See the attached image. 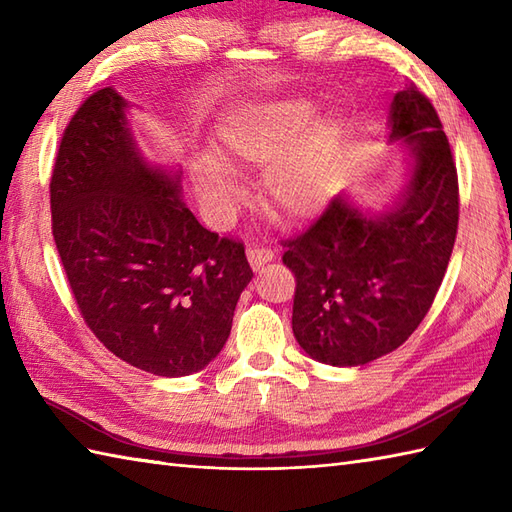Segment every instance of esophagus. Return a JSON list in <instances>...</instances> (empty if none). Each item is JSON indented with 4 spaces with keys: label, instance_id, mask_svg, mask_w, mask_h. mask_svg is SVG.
<instances>
[{
    "label": "esophagus",
    "instance_id": "obj_1",
    "mask_svg": "<svg viewBox=\"0 0 512 512\" xmlns=\"http://www.w3.org/2000/svg\"><path fill=\"white\" fill-rule=\"evenodd\" d=\"M246 257H248L250 266H253V268L257 270V268H262L264 264L273 262V259H275V250L268 248V246H248V248H246Z\"/></svg>",
    "mask_w": 512,
    "mask_h": 512
}]
</instances>
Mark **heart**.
<instances>
[{"mask_svg":"<svg viewBox=\"0 0 512 512\" xmlns=\"http://www.w3.org/2000/svg\"><path fill=\"white\" fill-rule=\"evenodd\" d=\"M217 162H193L191 180L215 215L235 209L242 195L231 169H268L266 198L284 217H306L330 193L343 151V129L330 116L314 121V105L303 99L244 107L217 129Z\"/></svg>","mask_w":512,"mask_h":512,"instance_id":"heart-1","label":"heart"}]
</instances>
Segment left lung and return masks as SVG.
Masks as SVG:
<instances>
[{
    "instance_id": "1",
    "label": "left lung",
    "mask_w": 512,
    "mask_h": 512,
    "mask_svg": "<svg viewBox=\"0 0 512 512\" xmlns=\"http://www.w3.org/2000/svg\"><path fill=\"white\" fill-rule=\"evenodd\" d=\"M407 178L380 211L336 195L284 242L297 277L292 332L310 358L356 367L394 352L429 312L458 233V171L431 101L409 83L389 107Z\"/></svg>"
}]
</instances>
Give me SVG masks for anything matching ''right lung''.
Listing matches in <instances>:
<instances>
[{"mask_svg": "<svg viewBox=\"0 0 512 512\" xmlns=\"http://www.w3.org/2000/svg\"><path fill=\"white\" fill-rule=\"evenodd\" d=\"M114 88L65 127L50 180L52 235L85 323L143 372H200L231 334L253 279L244 244L195 220L180 171L151 165Z\"/></svg>", "mask_w": 512, "mask_h": 512, "instance_id": "1", "label": "right lung"}]
</instances>
